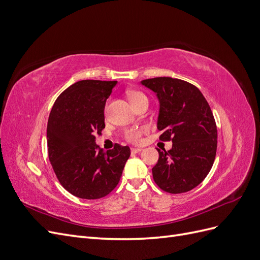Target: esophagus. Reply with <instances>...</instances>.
<instances>
[{"instance_id": "34e87169", "label": "esophagus", "mask_w": 260, "mask_h": 260, "mask_svg": "<svg viewBox=\"0 0 260 260\" xmlns=\"http://www.w3.org/2000/svg\"><path fill=\"white\" fill-rule=\"evenodd\" d=\"M141 151H142V148H139V147H132V148H131V153H133V154L140 153Z\"/></svg>"}]
</instances>
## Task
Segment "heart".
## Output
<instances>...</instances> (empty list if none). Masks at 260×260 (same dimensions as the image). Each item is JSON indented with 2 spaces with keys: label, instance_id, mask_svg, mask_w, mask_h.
I'll list each match as a JSON object with an SVG mask.
<instances>
[{
  "label": "heart",
  "instance_id": "obj_1",
  "mask_svg": "<svg viewBox=\"0 0 260 260\" xmlns=\"http://www.w3.org/2000/svg\"><path fill=\"white\" fill-rule=\"evenodd\" d=\"M129 100L131 102V104H136L140 101L147 100L146 96L144 95V93L138 90H133L128 93ZM145 127H137V128H129L127 130H124L123 132V138L128 141L130 143H139L142 140V136L146 132Z\"/></svg>",
  "mask_w": 260,
  "mask_h": 260
}]
</instances>
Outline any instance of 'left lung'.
I'll return each instance as SVG.
<instances>
[{
  "label": "left lung",
  "mask_w": 260,
  "mask_h": 260,
  "mask_svg": "<svg viewBox=\"0 0 260 260\" xmlns=\"http://www.w3.org/2000/svg\"><path fill=\"white\" fill-rule=\"evenodd\" d=\"M159 101L157 129L159 140L171 141L153 167L155 183L162 191L179 194L191 191L206 178L217 152V125L202 92L195 85L170 77L141 81Z\"/></svg>",
  "instance_id": "left-lung-1"
}]
</instances>
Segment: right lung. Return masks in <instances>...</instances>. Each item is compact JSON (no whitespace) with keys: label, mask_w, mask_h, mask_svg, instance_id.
Masks as SVG:
<instances>
[{"label":"right lung","mask_w":260,"mask_h":260,"mask_svg":"<svg viewBox=\"0 0 260 260\" xmlns=\"http://www.w3.org/2000/svg\"><path fill=\"white\" fill-rule=\"evenodd\" d=\"M117 81L81 80L55 101L49 117V159L59 183L77 198L98 200L119 182L129 146L104 152L95 136L105 128L104 108Z\"/></svg>","instance_id":"obj_1"}]
</instances>
